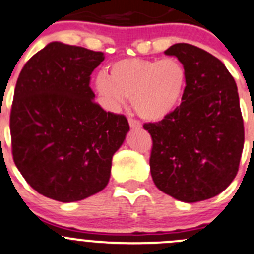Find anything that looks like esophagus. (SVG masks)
Returning <instances> with one entry per match:
<instances>
[{"label":"esophagus","instance_id":"obj_1","mask_svg":"<svg viewBox=\"0 0 254 254\" xmlns=\"http://www.w3.org/2000/svg\"><path fill=\"white\" fill-rule=\"evenodd\" d=\"M128 124H129L130 128H133V129H137V128L142 127L140 122L137 121V120H134V119H128Z\"/></svg>","mask_w":254,"mask_h":254}]
</instances>
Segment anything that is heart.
Returning a JSON list of instances; mask_svg holds the SVG:
<instances>
[{"mask_svg": "<svg viewBox=\"0 0 254 254\" xmlns=\"http://www.w3.org/2000/svg\"><path fill=\"white\" fill-rule=\"evenodd\" d=\"M187 71L175 58H127L115 62L110 75L100 72L95 87L104 106L119 111L130 97L134 111L148 121L172 114L184 94Z\"/></svg>", "mask_w": 254, "mask_h": 254, "instance_id": "obj_1", "label": "heart"}]
</instances>
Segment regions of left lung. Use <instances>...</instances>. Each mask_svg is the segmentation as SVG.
<instances>
[{
  "label": "left lung",
  "mask_w": 254,
  "mask_h": 254,
  "mask_svg": "<svg viewBox=\"0 0 254 254\" xmlns=\"http://www.w3.org/2000/svg\"><path fill=\"white\" fill-rule=\"evenodd\" d=\"M187 71L182 104L155 124L150 174L160 191L184 202L211 199L235 179L245 143L237 85L223 63L188 43L165 50Z\"/></svg>",
  "instance_id": "1"
}]
</instances>
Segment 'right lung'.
I'll return each mask as SVG.
<instances>
[{
    "instance_id": "right-lung-1",
    "label": "right lung",
    "mask_w": 254,
    "mask_h": 254,
    "mask_svg": "<svg viewBox=\"0 0 254 254\" xmlns=\"http://www.w3.org/2000/svg\"><path fill=\"white\" fill-rule=\"evenodd\" d=\"M104 53L49 43L22 69L11 109L12 154L36 191L72 202L101 191L129 125L94 101L90 75Z\"/></svg>"
}]
</instances>
